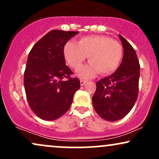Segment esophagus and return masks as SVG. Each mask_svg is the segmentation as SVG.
<instances>
[{"label":"esophagus","mask_w":159,"mask_h":159,"mask_svg":"<svg viewBox=\"0 0 159 159\" xmlns=\"http://www.w3.org/2000/svg\"><path fill=\"white\" fill-rule=\"evenodd\" d=\"M80 83H81V86H83V85H84L86 83H87V81H86V80H84V79H81V81H80Z\"/></svg>","instance_id":"34e87169"}]
</instances>
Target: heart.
Returning a JSON list of instances; mask_svg holds the SVG:
<instances>
[{"instance_id":"obj_1","label":"heart","mask_w":159,"mask_h":159,"mask_svg":"<svg viewBox=\"0 0 159 159\" xmlns=\"http://www.w3.org/2000/svg\"><path fill=\"white\" fill-rule=\"evenodd\" d=\"M123 52L119 42L102 35L83 36L77 43L69 41L63 47L66 60L75 70L89 56L91 63L79 71L82 77H90L98 72L103 75L114 72L120 64Z\"/></svg>"}]
</instances>
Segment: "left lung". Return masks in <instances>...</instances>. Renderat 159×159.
Returning <instances> with one entry per match:
<instances>
[{
    "instance_id": "left-lung-1",
    "label": "left lung",
    "mask_w": 159,
    "mask_h": 159,
    "mask_svg": "<svg viewBox=\"0 0 159 159\" xmlns=\"http://www.w3.org/2000/svg\"><path fill=\"white\" fill-rule=\"evenodd\" d=\"M124 54L119 68L96 82L93 105L98 116L107 121L123 118L132 110L139 90L140 63L130 43L120 35Z\"/></svg>"
}]
</instances>
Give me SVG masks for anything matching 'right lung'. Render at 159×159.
<instances>
[{
  "mask_svg": "<svg viewBox=\"0 0 159 159\" xmlns=\"http://www.w3.org/2000/svg\"><path fill=\"white\" fill-rule=\"evenodd\" d=\"M78 31L53 30L31 48L24 74L25 93L33 112L44 120L61 117L72 105L80 80L66 65L63 47Z\"/></svg>",
  "mask_w": 159,
  "mask_h": 159,
  "instance_id": "right-lung-1",
  "label": "right lung"
}]
</instances>
